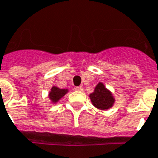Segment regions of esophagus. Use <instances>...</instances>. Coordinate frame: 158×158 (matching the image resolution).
<instances>
[{
  "instance_id": "1",
  "label": "esophagus",
  "mask_w": 158,
  "mask_h": 158,
  "mask_svg": "<svg viewBox=\"0 0 158 158\" xmlns=\"http://www.w3.org/2000/svg\"><path fill=\"white\" fill-rule=\"evenodd\" d=\"M74 89H75V90H78V91H83L84 90L82 86H76Z\"/></svg>"
}]
</instances>
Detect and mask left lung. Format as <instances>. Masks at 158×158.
<instances>
[{"instance_id": "1", "label": "left lung", "mask_w": 158, "mask_h": 158, "mask_svg": "<svg viewBox=\"0 0 158 158\" xmlns=\"http://www.w3.org/2000/svg\"><path fill=\"white\" fill-rule=\"evenodd\" d=\"M89 98L92 105L101 110H110L115 102V98L113 93L108 88H106L102 82H99L95 86L94 91L89 95Z\"/></svg>"}]
</instances>
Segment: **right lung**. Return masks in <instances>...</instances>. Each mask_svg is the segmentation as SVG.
I'll list each match as a JSON object with an SVG mask.
<instances>
[{
  "label": "right lung",
  "instance_id": "1",
  "mask_svg": "<svg viewBox=\"0 0 158 158\" xmlns=\"http://www.w3.org/2000/svg\"><path fill=\"white\" fill-rule=\"evenodd\" d=\"M68 91H69L68 89H60L56 85H53L48 92V98L52 104H56L68 93Z\"/></svg>",
  "mask_w": 158,
  "mask_h": 158
}]
</instances>
